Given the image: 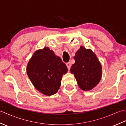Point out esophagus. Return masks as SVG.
<instances>
[{
    "mask_svg": "<svg viewBox=\"0 0 126 126\" xmlns=\"http://www.w3.org/2000/svg\"><path fill=\"white\" fill-rule=\"evenodd\" d=\"M66 66H67L68 69L69 70V69H70L71 68V63L70 62H68L66 64Z\"/></svg>",
    "mask_w": 126,
    "mask_h": 126,
    "instance_id": "obj_1",
    "label": "esophagus"
}]
</instances>
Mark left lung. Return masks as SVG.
<instances>
[{"label": "left lung", "instance_id": "8db88e82", "mask_svg": "<svg viewBox=\"0 0 126 126\" xmlns=\"http://www.w3.org/2000/svg\"><path fill=\"white\" fill-rule=\"evenodd\" d=\"M74 58L75 63L70 71L74 74L79 86L84 91L92 89L102 76V66L97 57L92 50L81 47Z\"/></svg>", "mask_w": 126, "mask_h": 126}]
</instances>
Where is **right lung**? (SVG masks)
Wrapping results in <instances>:
<instances>
[{"label": "right lung", "mask_w": 126, "mask_h": 126, "mask_svg": "<svg viewBox=\"0 0 126 126\" xmlns=\"http://www.w3.org/2000/svg\"><path fill=\"white\" fill-rule=\"evenodd\" d=\"M27 74L39 92L50 96L60 89L63 74L68 71L65 64L49 48L37 50L27 65Z\"/></svg>", "instance_id": "1"}]
</instances>
